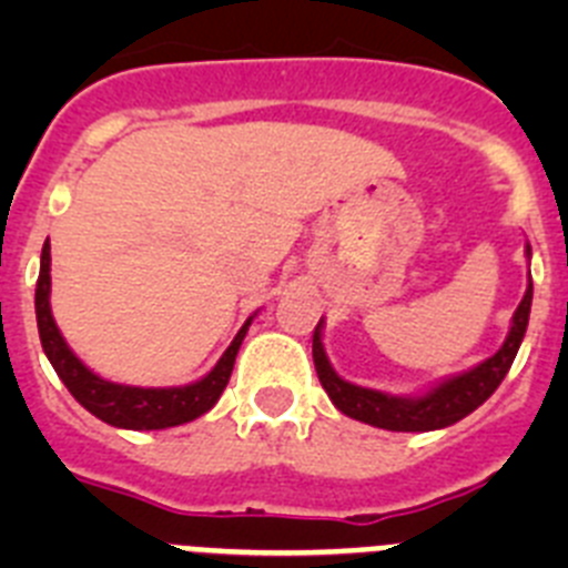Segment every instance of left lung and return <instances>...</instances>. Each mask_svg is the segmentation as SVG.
Masks as SVG:
<instances>
[{"label": "left lung", "mask_w": 568, "mask_h": 568, "mask_svg": "<svg viewBox=\"0 0 568 568\" xmlns=\"http://www.w3.org/2000/svg\"><path fill=\"white\" fill-rule=\"evenodd\" d=\"M526 255H531L529 244H526ZM531 310V278L526 287L524 301L518 304L515 315H511V327L506 335L504 346L498 353L486 358L484 364L471 366L466 373L453 375V378L440 381L429 393L415 395V398H400V395H386L378 389H366V386L349 384L341 378L329 364L324 344H321V324L313 333V361L315 373H318L321 386L327 389L329 400L338 406L346 418L364 420L378 429H389V433H429V429H444V426L458 424L469 413H475L486 398L500 386V381L509 373L511 361L518 355L520 341L526 335V324H529Z\"/></svg>", "instance_id": "1"}]
</instances>
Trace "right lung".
Here are the masks:
<instances>
[{
    "instance_id": "right-lung-1",
    "label": "right lung",
    "mask_w": 568,
    "mask_h": 568,
    "mask_svg": "<svg viewBox=\"0 0 568 568\" xmlns=\"http://www.w3.org/2000/svg\"><path fill=\"white\" fill-rule=\"evenodd\" d=\"M37 324L44 355L53 364L62 384L70 389V395L90 415H97L99 420L119 426V429H168V426L195 420L199 415L213 409L215 400L222 398L230 373H233L241 341H244L250 324H253V315L244 321V327L239 329L233 344L224 349L219 364L202 381H195V384L159 386V389L155 386L113 384V381H104L97 373H90L88 366L73 355L62 333H59L53 313H50V244L44 241L42 267H39L37 281Z\"/></svg>"
}]
</instances>
